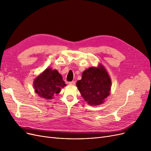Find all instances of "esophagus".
<instances>
[{
    "mask_svg": "<svg viewBox=\"0 0 151 151\" xmlns=\"http://www.w3.org/2000/svg\"><path fill=\"white\" fill-rule=\"evenodd\" d=\"M68 84H69L71 86H74L76 84V82L75 81H72V82H70V83H68Z\"/></svg>",
    "mask_w": 151,
    "mask_h": 151,
    "instance_id": "esophagus-1",
    "label": "esophagus"
}]
</instances>
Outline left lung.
I'll return each mask as SVG.
<instances>
[{
	"label": "left lung",
	"instance_id": "obj_1",
	"mask_svg": "<svg viewBox=\"0 0 151 151\" xmlns=\"http://www.w3.org/2000/svg\"><path fill=\"white\" fill-rule=\"evenodd\" d=\"M76 85L87 103L91 106H98L104 103L110 94L111 81L105 67L99 64L97 67L85 70Z\"/></svg>",
	"mask_w": 151,
	"mask_h": 151
}]
</instances>
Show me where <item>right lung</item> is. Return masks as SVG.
Returning <instances> with one entry per match:
<instances>
[{
	"instance_id": "right-lung-1",
	"label": "right lung",
	"mask_w": 151,
	"mask_h": 151,
	"mask_svg": "<svg viewBox=\"0 0 151 151\" xmlns=\"http://www.w3.org/2000/svg\"><path fill=\"white\" fill-rule=\"evenodd\" d=\"M66 86L61 74L58 70L47 68L36 77L33 87L40 97L52 99L54 96L60 92L61 89Z\"/></svg>"
}]
</instances>
